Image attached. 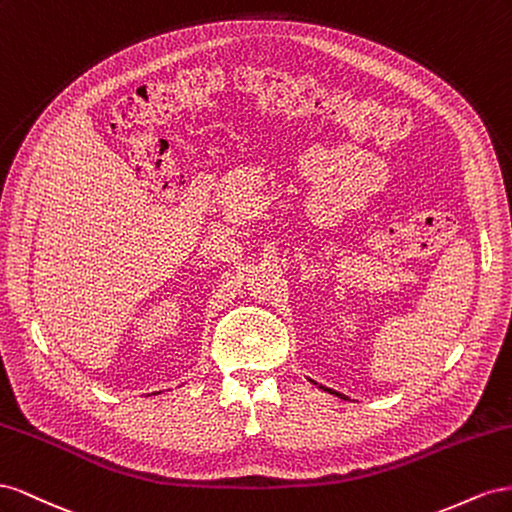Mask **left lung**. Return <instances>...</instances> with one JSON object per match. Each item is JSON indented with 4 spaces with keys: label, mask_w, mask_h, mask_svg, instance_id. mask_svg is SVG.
I'll use <instances>...</instances> for the list:
<instances>
[{
    "label": "left lung",
    "mask_w": 512,
    "mask_h": 512,
    "mask_svg": "<svg viewBox=\"0 0 512 512\" xmlns=\"http://www.w3.org/2000/svg\"><path fill=\"white\" fill-rule=\"evenodd\" d=\"M326 390H328V388H326ZM334 394H339V392H334Z\"/></svg>",
    "instance_id": "left-lung-1"
}]
</instances>
